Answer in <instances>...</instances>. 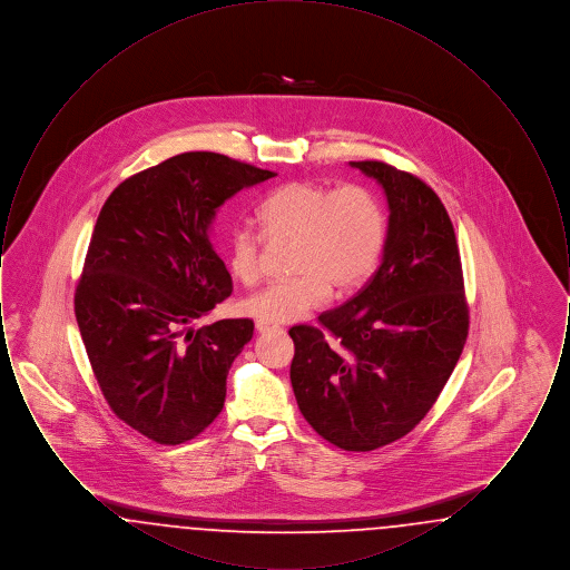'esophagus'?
<instances>
[{"label":"esophagus","mask_w":570,"mask_h":570,"mask_svg":"<svg viewBox=\"0 0 570 570\" xmlns=\"http://www.w3.org/2000/svg\"><path fill=\"white\" fill-rule=\"evenodd\" d=\"M273 328H277V325H273V323H263V321H258V323H256V331H258V333H267V331H273Z\"/></svg>","instance_id":"obj_1"}]
</instances>
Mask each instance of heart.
I'll use <instances>...</instances> for the list:
<instances>
[{"label": "heart", "instance_id": "obj_1", "mask_svg": "<svg viewBox=\"0 0 570 570\" xmlns=\"http://www.w3.org/2000/svg\"><path fill=\"white\" fill-rule=\"evenodd\" d=\"M258 224L272 245L295 244L293 279L244 298L242 309L263 323H293L331 297L351 295L379 269L389 217L379 194L361 184L337 188L297 179L261 203ZM265 239L239 228L230 235L226 263L235 279L252 286L263 275Z\"/></svg>", "mask_w": 570, "mask_h": 570}]
</instances>
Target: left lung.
I'll return each instance as SVG.
<instances>
[{
  "label": "left lung",
  "instance_id": "obj_1",
  "mask_svg": "<svg viewBox=\"0 0 570 570\" xmlns=\"http://www.w3.org/2000/svg\"><path fill=\"white\" fill-rule=\"evenodd\" d=\"M389 200L379 272L318 325L291 326V382L312 430L344 451H374L412 432L460 361L470 309L460 247L423 179L379 160L353 163Z\"/></svg>",
  "mask_w": 570,
  "mask_h": 570
}]
</instances>
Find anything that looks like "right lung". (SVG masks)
Segmentation results:
<instances>
[{
  "label": "right lung",
  "instance_id": "1",
  "mask_svg": "<svg viewBox=\"0 0 570 570\" xmlns=\"http://www.w3.org/2000/svg\"><path fill=\"white\" fill-rule=\"evenodd\" d=\"M272 177L188 151L121 181L98 216L75 291L82 344L115 416L158 444L188 442L224 407L228 370L254 323L190 328L233 293L212 219L226 198Z\"/></svg>",
  "mask_w": 570,
  "mask_h": 570
}]
</instances>
